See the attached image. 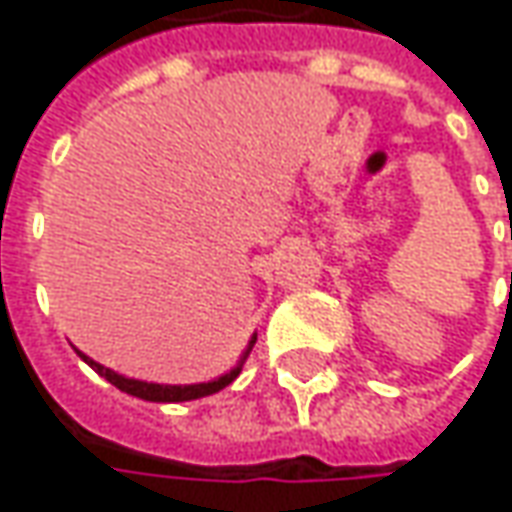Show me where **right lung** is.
I'll use <instances>...</instances> for the list:
<instances>
[{"label": "right lung", "instance_id": "1", "mask_svg": "<svg viewBox=\"0 0 512 512\" xmlns=\"http://www.w3.org/2000/svg\"><path fill=\"white\" fill-rule=\"evenodd\" d=\"M255 341H257V335H252V341H249V346H246V352L240 355L237 367H232L229 372H226V375H220V378H214V381H206V384H148V381L125 378V375L114 372V369L102 367V364L91 361V358H88V355H82V352H79V358H82L88 367L94 369V372H100L108 384H114V387L123 389V392H128V395H134V398H143V401H157V404H177V401L206 398V395H214V392H220L223 387H229L234 378L240 375V369H243V364H246V358H249V352H252Z\"/></svg>", "mask_w": 512, "mask_h": 512}]
</instances>
